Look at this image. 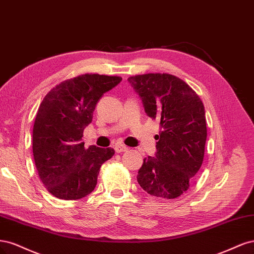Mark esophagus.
Here are the masks:
<instances>
[{"mask_svg": "<svg viewBox=\"0 0 254 254\" xmlns=\"http://www.w3.org/2000/svg\"><path fill=\"white\" fill-rule=\"evenodd\" d=\"M115 152L116 153H122V152H127L128 150V148L127 145H124V144H116L115 145Z\"/></svg>", "mask_w": 254, "mask_h": 254, "instance_id": "34e87169", "label": "esophagus"}]
</instances>
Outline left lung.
<instances>
[{
  "instance_id": "1",
  "label": "left lung",
  "mask_w": 254,
  "mask_h": 254,
  "mask_svg": "<svg viewBox=\"0 0 254 254\" xmlns=\"http://www.w3.org/2000/svg\"><path fill=\"white\" fill-rule=\"evenodd\" d=\"M127 82L146 115L160 119L155 156L143 159L137 182L156 197L172 199L188 190L201 167L207 140L204 108L185 81L169 73H145Z\"/></svg>"
}]
</instances>
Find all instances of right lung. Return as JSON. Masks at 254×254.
<instances>
[{"label": "right lung", "instance_id": "add662e5", "mask_svg": "<svg viewBox=\"0 0 254 254\" xmlns=\"http://www.w3.org/2000/svg\"><path fill=\"white\" fill-rule=\"evenodd\" d=\"M121 80L85 73L63 81L41 102L32 130V153L40 179L55 197L73 200L92 193L102 163L115 154L111 148L85 149L82 136L98 101Z\"/></svg>", "mask_w": 254, "mask_h": 254}]
</instances>
